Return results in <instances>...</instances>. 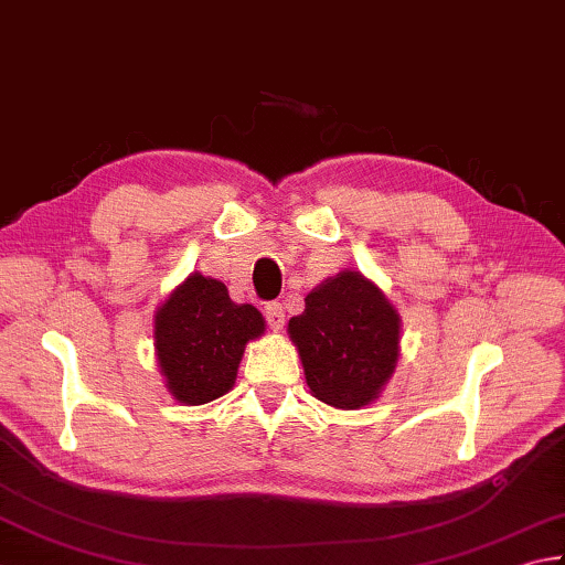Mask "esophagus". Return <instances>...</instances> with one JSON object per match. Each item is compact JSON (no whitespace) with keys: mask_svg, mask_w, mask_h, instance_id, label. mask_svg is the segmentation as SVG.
I'll use <instances>...</instances> for the list:
<instances>
[{"mask_svg":"<svg viewBox=\"0 0 565 565\" xmlns=\"http://www.w3.org/2000/svg\"><path fill=\"white\" fill-rule=\"evenodd\" d=\"M265 319H268V324L275 329V332H280L285 327V307L280 302L265 305Z\"/></svg>","mask_w":565,"mask_h":565,"instance_id":"34e87169","label":"esophagus"}]
</instances>
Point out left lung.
Listing matches in <instances>:
<instances>
[{
    "instance_id": "obj_1",
    "label": "left lung",
    "mask_w": 565,
    "mask_h": 565,
    "mask_svg": "<svg viewBox=\"0 0 565 565\" xmlns=\"http://www.w3.org/2000/svg\"><path fill=\"white\" fill-rule=\"evenodd\" d=\"M307 386L327 406L356 411L374 403L401 356V315L381 287L342 270L312 287L305 312L287 322Z\"/></svg>"
}]
</instances>
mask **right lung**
<instances>
[{"label": "right lung", "mask_w": 565, "mask_h": 565, "mask_svg": "<svg viewBox=\"0 0 565 565\" xmlns=\"http://www.w3.org/2000/svg\"><path fill=\"white\" fill-rule=\"evenodd\" d=\"M265 334L253 305H238L226 285L189 273L154 310V354L167 391L184 406L216 401L233 388L246 344Z\"/></svg>", "instance_id": "right-lung-1"}]
</instances>
